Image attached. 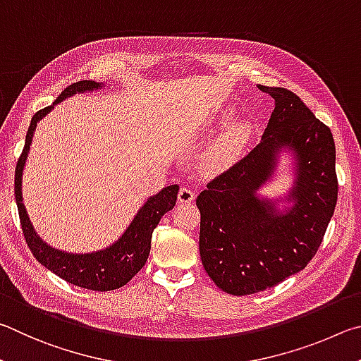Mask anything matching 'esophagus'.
I'll use <instances>...</instances> for the list:
<instances>
[{"mask_svg":"<svg viewBox=\"0 0 361 361\" xmlns=\"http://www.w3.org/2000/svg\"><path fill=\"white\" fill-rule=\"evenodd\" d=\"M195 197H197V195H195V192L190 187H182L179 193H177V200H179V203H192Z\"/></svg>","mask_w":361,"mask_h":361,"instance_id":"34e87169","label":"esophagus"}]
</instances>
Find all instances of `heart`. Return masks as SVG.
Masks as SVG:
<instances>
[{
	"label": "heart",
	"instance_id": "1",
	"mask_svg": "<svg viewBox=\"0 0 361 361\" xmlns=\"http://www.w3.org/2000/svg\"><path fill=\"white\" fill-rule=\"evenodd\" d=\"M249 139L247 125L238 123L225 131L206 154V164L211 171H224L235 163Z\"/></svg>",
	"mask_w": 361,
	"mask_h": 361
}]
</instances>
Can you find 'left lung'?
<instances>
[{
    "label": "left lung",
    "mask_w": 361,
    "mask_h": 361,
    "mask_svg": "<svg viewBox=\"0 0 361 361\" xmlns=\"http://www.w3.org/2000/svg\"><path fill=\"white\" fill-rule=\"evenodd\" d=\"M274 99L262 142L207 184L201 214L200 254L207 276L230 295L277 286L317 254L336 207V149L328 126L300 97L282 87L258 85ZM283 145L299 158L295 204L283 214L256 198Z\"/></svg>",
    "instance_id": "8db88e82"
}]
</instances>
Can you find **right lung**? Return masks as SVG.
I'll return each instance as SVG.
<instances>
[{
  "label": "right lung",
  "instance_id": "obj_1",
  "mask_svg": "<svg viewBox=\"0 0 361 361\" xmlns=\"http://www.w3.org/2000/svg\"><path fill=\"white\" fill-rule=\"evenodd\" d=\"M98 87H101V84H97L93 80H79L75 84L68 85L61 92L60 97L54 101V104L65 99L66 97H71L75 92L94 90ZM54 104L37 111L33 118H31L27 139H25V147L20 157H18L16 168L14 193L25 241H27L31 254L35 255L36 260L56 276H60L61 279L82 288L97 290V292H109V290L120 288L126 282H130L141 271L145 262H147L152 233H154L155 226L164 214L174 207L179 185L164 187L160 193L149 198L147 203L139 209L135 220L123 233V236L116 244H112L111 247L84 255L66 254V252L52 249L36 235L33 225H31L28 219L27 209H25L22 203V174L31 141H33L36 125L52 109Z\"/></svg>",
  "mask_w": 361,
  "mask_h": 361
}]
</instances>
